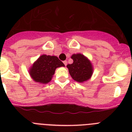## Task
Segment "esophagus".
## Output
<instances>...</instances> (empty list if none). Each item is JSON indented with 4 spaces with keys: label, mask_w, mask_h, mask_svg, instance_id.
Masks as SVG:
<instances>
[{
    "label": "esophagus",
    "mask_w": 132,
    "mask_h": 132,
    "mask_svg": "<svg viewBox=\"0 0 132 132\" xmlns=\"http://www.w3.org/2000/svg\"><path fill=\"white\" fill-rule=\"evenodd\" d=\"M63 63H64V65H65V66H66V65H67V61H64Z\"/></svg>",
    "instance_id": "1"
}]
</instances>
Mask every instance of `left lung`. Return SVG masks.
I'll use <instances>...</instances> for the list:
<instances>
[{"label": "left lung", "mask_w": 132, "mask_h": 132, "mask_svg": "<svg viewBox=\"0 0 132 132\" xmlns=\"http://www.w3.org/2000/svg\"><path fill=\"white\" fill-rule=\"evenodd\" d=\"M71 58L73 63L68 64L67 67L73 80L81 83L89 80L94 71L90 61L81 53L73 54Z\"/></svg>", "instance_id": "1"}]
</instances>
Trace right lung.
<instances>
[{"label": "right lung", "mask_w": 132, "mask_h": 132, "mask_svg": "<svg viewBox=\"0 0 132 132\" xmlns=\"http://www.w3.org/2000/svg\"><path fill=\"white\" fill-rule=\"evenodd\" d=\"M65 67L57 56L47 55H41L29 69V74L36 82L47 84L52 80L55 69Z\"/></svg>", "instance_id": "obj_1"}]
</instances>
